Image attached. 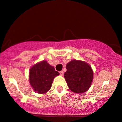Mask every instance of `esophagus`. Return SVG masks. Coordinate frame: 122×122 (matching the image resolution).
<instances>
[{"label": "esophagus", "instance_id": "obj_1", "mask_svg": "<svg viewBox=\"0 0 122 122\" xmlns=\"http://www.w3.org/2000/svg\"><path fill=\"white\" fill-rule=\"evenodd\" d=\"M60 75H61V76H63V75H64V72H63L62 71H60Z\"/></svg>", "mask_w": 122, "mask_h": 122}]
</instances>
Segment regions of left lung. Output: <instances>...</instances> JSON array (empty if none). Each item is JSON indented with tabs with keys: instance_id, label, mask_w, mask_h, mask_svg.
<instances>
[{
	"instance_id": "8db88e82",
	"label": "left lung",
	"mask_w": 122,
	"mask_h": 122,
	"mask_svg": "<svg viewBox=\"0 0 122 122\" xmlns=\"http://www.w3.org/2000/svg\"><path fill=\"white\" fill-rule=\"evenodd\" d=\"M64 73L68 87L72 91L82 93L89 89L93 80V71L86 62L74 60L67 64Z\"/></svg>"
}]
</instances>
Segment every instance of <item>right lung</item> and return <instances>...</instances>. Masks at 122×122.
<instances>
[{
    "instance_id": "obj_1",
    "label": "right lung",
    "mask_w": 122,
    "mask_h": 122,
    "mask_svg": "<svg viewBox=\"0 0 122 122\" xmlns=\"http://www.w3.org/2000/svg\"><path fill=\"white\" fill-rule=\"evenodd\" d=\"M59 75L47 61H43L32 67L29 72V81L38 93H45L50 89L53 79Z\"/></svg>"
}]
</instances>
